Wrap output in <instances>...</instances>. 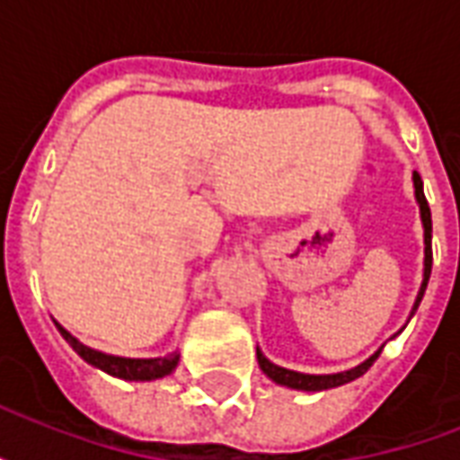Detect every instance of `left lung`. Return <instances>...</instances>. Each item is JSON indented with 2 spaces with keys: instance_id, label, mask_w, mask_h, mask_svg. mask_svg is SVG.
<instances>
[{
  "instance_id": "8db88e82",
  "label": "left lung",
  "mask_w": 460,
  "mask_h": 460,
  "mask_svg": "<svg viewBox=\"0 0 460 460\" xmlns=\"http://www.w3.org/2000/svg\"><path fill=\"white\" fill-rule=\"evenodd\" d=\"M414 191H416V201H419V209H421V221H424V283H421V290H419V296H416L414 310L419 308V303L424 298V290L426 283H429V276H431V259H434V253H431V209H429V201L424 197V184H421V177L414 172ZM382 349H376L375 355L369 357L367 362H362L355 369H347V372H340V375H300V372H293V369H286V367H279L269 362L266 357L261 355V349H256V357H259V365L261 369L266 372V375L276 382V385H286L290 389H305V392H320V389H330V386H340L345 385V382H352L357 376H362L369 369V367L375 365V359L379 357Z\"/></svg>"
}]
</instances>
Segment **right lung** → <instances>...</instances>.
<instances>
[{
	"mask_svg": "<svg viewBox=\"0 0 460 460\" xmlns=\"http://www.w3.org/2000/svg\"><path fill=\"white\" fill-rule=\"evenodd\" d=\"M56 328L58 332L64 335V340L68 345L74 347L78 355L84 357L88 365L98 367V369H103L108 375L120 376V379H157V376L170 375L172 369L177 367L180 362V355H170V357H155V359H130V357H113V355H103V352H98V349H91V347H85L84 342H78V340L64 330L58 323H56Z\"/></svg>",
	"mask_w": 460,
	"mask_h": 460,
	"instance_id": "1",
	"label": "right lung"
}]
</instances>
